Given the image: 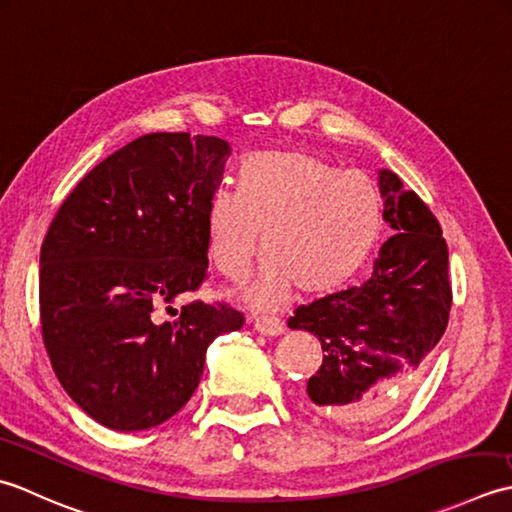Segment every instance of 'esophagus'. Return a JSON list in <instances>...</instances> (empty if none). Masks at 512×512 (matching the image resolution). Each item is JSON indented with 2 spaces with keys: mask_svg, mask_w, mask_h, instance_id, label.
<instances>
[{
  "mask_svg": "<svg viewBox=\"0 0 512 512\" xmlns=\"http://www.w3.org/2000/svg\"><path fill=\"white\" fill-rule=\"evenodd\" d=\"M254 329L258 333H263V336H280V333L285 331L283 322L274 316H260L254 320Z\"/></svg>",
  "mask_w": 512,
  "mask_h": 512,
  "instance_id": "34e87169",
  "label": "esophagus"
}]
</instances>
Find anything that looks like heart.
I'll list each match as a JSON object with an SVG mask.
<instances>
[{"instance_id": "b5f03b06", "label": "heart", "mask_w": 512, "mask_h": 512, "mask_svg": "<svg viewBox=\"0 0 512 512\" xmlns=\"http://www.w3.org/2000/svg\"><path fill=\"white\" fill-rule=\"evenodd\" d=\"M207 249L216 269L243 283L269 258L247 300L271 307L291 287L322 296L367 263L382 234V198L362 174L300 150L260 152L241 170V192L218 190L207 205Z\"/></svg>"}]
</instances>
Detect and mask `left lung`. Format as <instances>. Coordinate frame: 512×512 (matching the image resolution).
Returning <instances> with one entry per match:
<instances>
[{"mask_svg": "<svg viewBox=\"0 0 512 512\" xmlns=\"http://www.w3.org/2000/svg\"><path fill=\"white\" fill-rule=\"evenodd\" d=\"M382 218L393 236L380 247L373 276L360 287L302 305L289 329L320 340L322 364L307 395L342 422H367L420 378L444 336L453 291L442 227L400 176L378 172Z\"/></svg>", "mask_w": 512, "mask_h": 512, "instance_id": "left-lung-1", "label": "left lung"}]
</instances>
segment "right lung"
<instances>
[{"instance_id": "1", "label": "right lung", "mask_w": 512, "mask_h": 512, "mask_svg": "<svg viewBox=\"0 0 512 512\" xmlns=\"http://www.w3.org/2000/svg\"><path fill=\"white\" fill-rule=\"evenodd\" d=\"M229 143L154 132L88 172L39 256L41 336L61 387L112 431H145L192 398L216 336L245 325L227 305L176 298L207 274V205Z\"/></svg>"}]
</instances>
